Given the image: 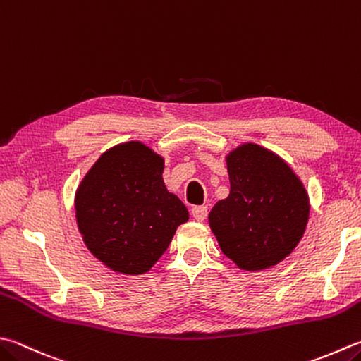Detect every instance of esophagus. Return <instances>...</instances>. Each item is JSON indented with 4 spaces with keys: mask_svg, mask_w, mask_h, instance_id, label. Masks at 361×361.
I'll return each mask as SVG.
<instances>
[{
    "mask_svg": "<svg viewBox=\"0 0 361 361\" xmlns=\"http://www.w3.org/2000/svg\"><path fill=\"white\" fill-rule=\"evenodd\" d=\"M192 216L196 221H204L207 219V207H204V206L192 207Z\"/></svg>",
    "mask_w": 361,
    "mask_h": 361,
    "instance_id": "esophagus-1",
    "label": "esophagus"
}]
</instances>
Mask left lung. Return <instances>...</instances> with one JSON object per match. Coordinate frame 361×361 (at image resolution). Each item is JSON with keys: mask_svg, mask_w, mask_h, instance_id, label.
<instances>
[{"mask_svg": "<svg viewBox=\"0 0 361 361\" xmlns=\"http://www.w3.org/2000/svg\"><path fill=\"white\" fill-rule=\"evenodd\" d=\"M231 192L209 214L220 248L237 267H274L292 253L307 229L310 198L280 155L245 142L226 157Z\"/></svg>", "mask_w": 361, "mask_h": 361, "instance_id": "8db88e82", "label": "left lung"}]
</instances>
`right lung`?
I'll return each instance as SVG.
<instances>
[{
    "label": "right lung",
    "instance_id": "add662e5",
    "mask_svg": "<svg viewBox=\"0 0 361 361\" xmlns=\"http://www.w3.org/2000/svg\"><path fill=\"white\" fill-rule=\"evenodd\" d=\"M165 160L140 141L108 149L75 193L87 250L108 269L141 275L165 253L188 210L163 182Z\"/></svg>",
    "mask_w": 361,
    "mask_h": 361
}]
</instances>
